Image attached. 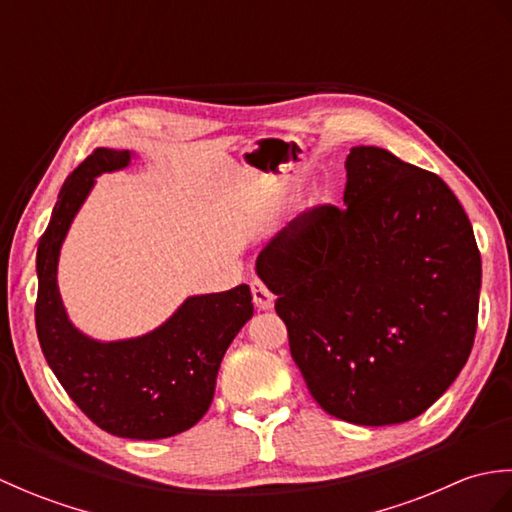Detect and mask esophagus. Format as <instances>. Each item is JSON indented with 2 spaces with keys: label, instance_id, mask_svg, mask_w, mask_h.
Segmentation results:
<instances>
[{
  "label": "esophagus",
  "instance_id": "obj_1",
  "mask_svg": "<svg viewBox=\"0 0 512 512\" xmlns=\"http://www.w3.org/2000/svg\"><path fill=\"white\" fill-rule=\"evenodd\" d=\"M250 292H253V303L257 310H270L275 306V295L266 288L262 279L250 281Z\"/></svg>",
  "mask_w": 512,
  "mask_h": 512
}]
</instances>
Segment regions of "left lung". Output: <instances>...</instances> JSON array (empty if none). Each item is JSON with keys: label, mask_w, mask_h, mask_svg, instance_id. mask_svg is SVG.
<instances>
[{"label": "left lung", "mask_w": 512, "mask_h": 512, "mask_svg": "<svg viewBox=\"0 0 512 512\" xmlns=\"http://www.w3.org/2000/svg\"><path fill=\"white\" fill-rule=\"evenodd\" d=\"M345 169V209L297 215L259 253L257 275L321 409L383 427L420 416L462 372L482 259L436 173L380 147H352Z\"/></svg>", "instance_id": "8db88e82"}]
</instances>
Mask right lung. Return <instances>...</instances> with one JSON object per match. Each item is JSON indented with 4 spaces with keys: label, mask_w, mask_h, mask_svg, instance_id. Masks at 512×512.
I'll return each mask as SVG.
<instances>
[{
    "label": "right lung",
    "mask_w": 512,
    "mask_h": 512,
    "mask_svg": "<svg viewBox=\"0 0 512 512\" xmlns=\"http://www.w3.org/2000/svg\"><path fill=\"white\" fill-rule=\"evenodd\" d=\"M129 158V151L99 147L63 182L37 248L35 323L54 376L96 427L118 438L160 440L191 429L211 407L217 369L253 317V297L246 284L189 297L158 330L129 341L99 343L74 328L57 288L59 248L94 178L127 167Z\"/></svg>",
    "instance_id": "right-lung-1"
}]
</instances>
